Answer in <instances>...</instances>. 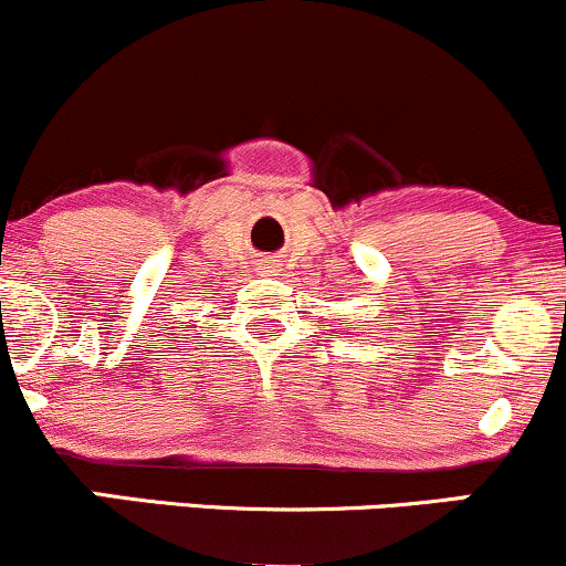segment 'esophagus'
I'll return each instance as SVG.
<instances>
[{
	"instance_id": "34e87169",
	"label": "esophagus",
	"mask_w": 566,
	"mask_h": 566,
	"mask_svg": "<svg viewBox=\"0 0 566 566\" xmlns=\"http://www.w3.org/2000/svg\"><path fill=\"white\" fill-rule=\"evenodd\" d=\"M258 269H261V274H269V276H279V261H274V258H263L261 263H258Z\"/></svg>"
}]
</instances>
